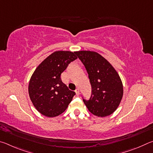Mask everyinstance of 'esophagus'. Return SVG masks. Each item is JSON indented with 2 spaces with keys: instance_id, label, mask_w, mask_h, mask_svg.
<instances>
[{
  "instance_id": "34e87169",
  "label": "esophagus",
  "mask_w": 153,
  "mask_h": 153,
  "mask_svg": "<svg viewBox=\"0 0 153 153\" xmlns=\"http://www.w3.org/2000/svg\"><path fill=\"white\" fill-rule=\"evenodd\" d=\"M75 92H76V94L78 96L79 94V88H77L76 90H75Z\"/></svg>"
}]
</instances>
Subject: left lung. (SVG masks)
Wrapping results in <instances>:
<instances>
[{
    "mask_svg": "<svg viewBox=\"0 0 153 153\" xmlns=\"http://www.w3.org/2000/svg\"><path fill=\"white\" fill-rule=\"evenodd\" d=\"M76 55L86 68L92 87L88 100L82 97L84 104L96 116L110 115L117 109L123 97V85L118 74L96 52L78 51Z\"/></svg>",
    "mask_w": 153,
    "mask_h": 153,
    "instance_id": "1",
    "label": "left lung"
}]
</instances>
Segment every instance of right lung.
Returning a JSON list of instances; mask_svg holds the SVG:
<instances>
[{"instance_id":"1","label":"right lung","mask_w":153,"mask_h":153,"mask_svg":"<svg viewBox=\"0 0 153 153\" xmlns=\"http://www.w3.org/2000/svg\"><path fill=\"white\" fill-rule=\"evenodd\" d=\"M76 53L56 51L36 68L30 80L28 92L33 105L48 117L63 113L76 92L69 90L61 79V74L77 59Z\"/></svg>"}]
</instances>
